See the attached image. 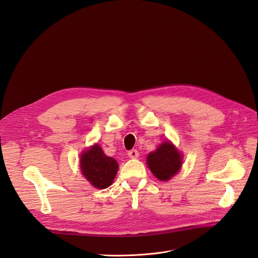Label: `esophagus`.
<instances>
[{
    "label": "esophagus",
    "instance_id": "esophagus-1",
    "mask_svg": "<svg viewBox=\"0 0 258 258\" xmlns=\"http://www.w3.org/2000/svg\"><path fill=\"white\" fill-rule=\"evenodd\" d=\"M127 155H128V157L130 158H132V159H136V158H138L139 157V152L137 151V150H131V151H128V153H127Z\"/></svg>",
    "mask_w": 258,
    "mask_h": 258
}]
</instances>
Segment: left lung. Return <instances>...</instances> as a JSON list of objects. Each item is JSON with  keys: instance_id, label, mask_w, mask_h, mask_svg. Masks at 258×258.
I'll use <instances>...</instances> for the list:
<instances>
[{"instance_id": "obj_1", "label": "left lung", "mask_w": 258, "mask_h": 258, "mask_svg": "<svg viewBox=\"0 0 258 258\" xmlns=\"http://www.w3.org/2000/svg\"><path fill=\"white\" fill-rule=\"evenodd\" d=\"M147 165L159 180L165 181L175 175L182 164V154L169 141L163 142L158 148L147 156Z\"/></svg>"}]
</instances>
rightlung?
Wrapping results in <instances>:
<instances>
[{"mask_svg": "<svg viewBox=\"0 0 258 258\" xmlns=\"http://www.w3.org/2000/svg\"><path fill=\"white\" fill-rule=\"evenodd\" d=\"M80 166L83 175L97 189L111 186L118 170L117 161L113 157L105 155L98 144L82 153Z\"/></svg>", "mask_w": 258, "mask_h": 258, "instance_id": "right-lung-1", "label": "right lung"}]
</instances>
